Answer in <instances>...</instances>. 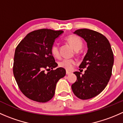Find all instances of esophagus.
Instances as JSON below:
<instances>
[{
	"label": "esophagus",
	"mask_w": 123,
	"mask_h": 123,
	"mask_svg": "<svg viewBox=\"0 0 123 123\" xmlns=\"http://www.w3.org/2000/svg\"><path fill=\"white\" fill-rule=\"evenodd\" d=\"M71 74V72L68 71H66V74H67V75H69V74Z\"/></svg>",
	"instance_id": "34e87169"
}]
</instances>
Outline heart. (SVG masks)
<instances>
[{
  "instance_id": "heart-1",
  "label": "heart",
  "mask_w": 123,
  "mask_h": 123,
  "mask_svg": "<svg viewBox=\"0 0 123 123\" xmlns=\"http://www.w3.org/2000/svg\"><path fill=\"white\" fill-rule=\"evenodd\" d=\"M65 40L75 50H80L83 45V42L81 38L75 34H70L68 36L65 37ZM50 52L55 58H59L60 54H59L58 45L56 44H53L50 49ZM75 64H76V61L75 59H68V58L62 59L58 63V65L60 67L63 68L68 71L71 70Z\"/></svg>"
}]
</instances>
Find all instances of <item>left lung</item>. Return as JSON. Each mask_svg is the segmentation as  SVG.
<instances>
[{"instance_id":"obj_1","label":"left lung","mask_w":123,"mask_h":123,"mask_svg":"<svg viewBox=\"0 0 123 123\" xmlns=\"http://www.w3.org/2000/svg\"><path fill=\"white\" fill-rule=\"evenodd\" d=\"M74 33L85 40L88 50L79 66V69H87L82 75L74 72L77 80L71 88L77 97L89 99L99 95L108 83L112 75L114 54L108 40L100 33L83 28Z\"/></svg>"}]
</instances>
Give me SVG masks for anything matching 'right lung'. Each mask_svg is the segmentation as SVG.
<instances>
[{
	"label": "right lung",
	"mask_w": 123,
	"mask_h": 123,
	"mask_svg": "<svg viewBox=\"0 0 123 123\" xmlns=\"http://www.w3.org/2000/svg\"><path fill=\"white\" fill-rule=\"evenodd\" d=\"M63 32L44 28L34 30L16 48L13 75L21 92L30 99L38 102L50 100L57 82L65 75L63 68L54 69L58 64L50 52L55 40Z\"/></svg>",
	"instance_id": "add662e5"
}]
</instances>
